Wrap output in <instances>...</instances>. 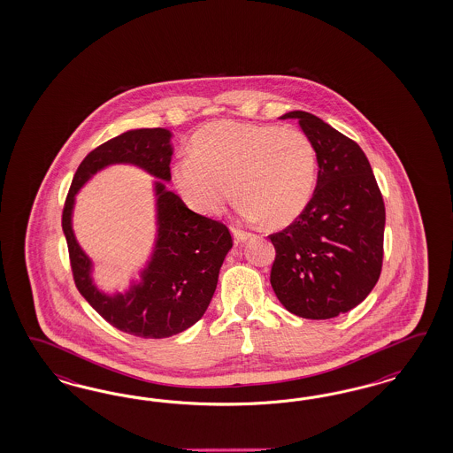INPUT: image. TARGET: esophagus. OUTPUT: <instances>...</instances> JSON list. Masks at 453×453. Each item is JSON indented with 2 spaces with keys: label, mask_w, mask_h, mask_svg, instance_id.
<instances>
[{
  "label": "esophagus",
  "mask_w": 453,
  "mask_h": 453,
  "mask_svg": "<svg viewBox=\"0 0 453 453\" xmlns=\"http://www.w3.org/2000/svg\"><path fill=\"white\" fill-rule=\"evenodd\" d=\"M233 235L235 242H246L247 239L250 237V234L242 231V229H237V227H233Z\"/></svg>",
  "instance_id": "obj_1"
}]
</instances>
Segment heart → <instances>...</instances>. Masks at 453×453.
Returning a JSON list of instances; mask_svg holds the SVG:
<instances>
[{
  "label": "heart",
  "instance_id": "1",
  "mask_svg": "<svg viewBox=\"0 0 453 453\" xmlns=\"http://www.w3.org/2000/svg\"><path fill=\"white\" fill-rule=\"evenodd\" d=\"M317 178L316 148L299 127L220 121L192 139V156L173 165L182 199L216 216L234 194L249 220L286 227L309 206Z\"/></svg>",
  "mask_w": 453,
  "mask_h": 453
}]
</instances>
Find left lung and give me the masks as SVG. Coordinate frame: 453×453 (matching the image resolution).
<instances>
[{
    "instance_id": "left-lung-1",
    "label": "left lung",
    "mask_w": 453,
    "mask_h": 453,
    "mask_svg": "<svg viewBox=\"0 0 453 453\" xmlns=\"http://www.w3.org/2000/svg\"><path fill=\"white\" fill-rule=\"evenodd\" d=\"M299 119L316 148V191L305 211L271 234V286L288 312L332 319L354 309L375 288L384 261L385 206L367 156L356 141L305 111Z\"/></svg>"
}]
</instances>
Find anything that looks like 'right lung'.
Here are the masks:
<instances>
[{
  "label": "right lung",
  "mask_w": 453,
  "mask_h": 453,
  "mask_svg": "<svg viewBox=\"0 0 453 453\" xmlns=\"http://www.w3.org/2000/svg\"><path fill=\"white\" fill-rule=\"evenodd\" d=\"M171 133L163 127L134 129L89 152L71 182L63 207L73 279L82 297L112 327L144 339H165L189 329L204 316L218 286L219 269L233 247L231 231L219 220L196 214L174 192L156 182L157 241L142 280L126 294H101L91 280V261L78 246L71 212L74 196L99 169L136 165L156 178L171 179Z\"/></svg>",
  "instance_id": "1"
}]
</instances>
